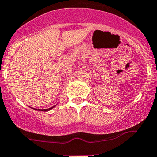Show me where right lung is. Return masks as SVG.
Masks as SVG:
<instances>
[{"instance_id": "right-lung-1", "label": "right lung", "mask_w": 157, "mask_h": 157, "mask_svg": "<svg viewBox=\"0 0 157 157\" xmlns=\"http://www.w3.org/2000/svg\"><path fill=\"white\" fill-rule=\"evenodd\" d=\"M55 106H52V107H51V108L47 109H42V110H40V111H45V112H47V111H49V110H51V109H53ZM33 109H34V110H37V109H33Z\"/></svg>"}]
</instances>
